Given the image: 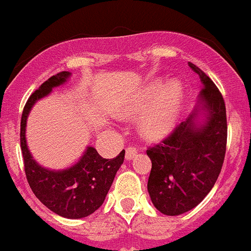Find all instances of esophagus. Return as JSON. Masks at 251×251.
Wrapping results in <instances>:
<instances>
[{"label": "esophagus", "mask_w": 251, "mask_h": 251, "mask_svg": "<svg viewBox=\"0 0 251 251\" xmlns=\"http://www.w3.org/2000/svg\"><path fill=\"white\" fill-rule=\"evenodd\" d=\"M136 152H138V151H136L135 148H126V161L133 160V158L136 156Z\"/></svg>", "instance_id": "34e87169"}]
</instances>
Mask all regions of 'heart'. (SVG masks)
I'll use <instances>...</instances> for the list:
<instances>
[{
  "label": "heart",
  "mask_w": 251,
  "mask_h": 251,
  "mask_svg": "<svg viewBox=\"0 0 251 251\" xmlns=\"http://www.w3.org/2000/svg\"><path fill=\"white\" fill-rule=\"evenodd\" d=\"M184 89L179 80H153L133 96L118 110L121 118H134L144 115L140 133L149 140H160L175 129L183 103Z\"/></svg>",
  "instance_id": "obj_1"
}]
</instances>
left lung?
<instances>
[{
  "label": "left lung",
  "mask_w": 251,
  "mask_h": 251,
  "mask_svg": "<svg viewBox=\"0 0 251 251\" xmlns=\"http://www.w3.org/2000/svg\"><path fill=\"white\" fill-rule=\"evenodd\" d=\"M201 91L189 117L172 135L146 151L150 157L148 192L153 206L167 216L188 212L212 189L227 144L226 106L217 86L195 64Z\"/></svg>",
  "instance_id": "obj_1"
}]
</instances>
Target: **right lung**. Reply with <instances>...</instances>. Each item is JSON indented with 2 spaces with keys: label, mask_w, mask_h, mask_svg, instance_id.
Wrapping results in <instances>:
<instances>
[{
  "label": "right lung",
  "mask_w": 251,
  "mask_h": 251,
  "mask_svg": "<svg viewBox=\"0 0 251 251\" xmlns=\"http://www.w3.org/2000/svg\"><path fill=\"white\" fill-rule=\"evenodd\" d=\"M71 72H61L47 79L29 98L21 122V148L25 176L35 197L52 212L62 217L76 220L95 212L103 204L115 176L125 161L126 151L115 158H103L95 148L85 151L71 167L50 170L36 162L26 144V121L36 102L63 85L71 78Z\"/></svg>",
  "instance_id": "add662e5"
}]
</instances>
